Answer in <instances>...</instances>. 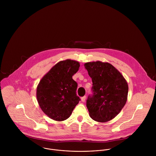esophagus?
Returning <instances> with one entry per match:
<instances>
[{
  "instance_id": "esophagus-1",
  "label": "esophagus",
  "mask_w": 156,
  "mask_h": 156,
  "mask_svg": "<svg viewBox=\"0 0 156 156\" xmlns=\"http://www.w3.org/2000/svg\"><path fill=\"white\" fill-rule=\"evenodd\" d=\"M81 99V101H82V102H84L85 100H86V96L82 97Z\"/></svg>"
}]
</instances>
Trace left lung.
Here are the masks:
<instances>
[{"instance_id": "8db88e82", "label": "left lung", "mask_w": 156, "mask_h": 156, "mask_svg": "<svg viewBox=\"0 0 156 156\" xmlns=\"http://www.w3.org/2000/svg\"><path fill=\"white\" fill-rule=\"evenodd\" d=\"M84 65L93 82V94L86 101L90 116L98 122L110 121L120 113L126 102L128 83L109 63L97 61Z\"/></svg>"}]
</instances>
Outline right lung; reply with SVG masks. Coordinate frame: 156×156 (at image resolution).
I'll use <instances>...</instances> for the list:
<instances>
[{
  "mask_svg": "<svg viewBox=\"0 0 156 156\" xmlns=\"http://www.w3.org/2000/svg\"><path fill=\"white\" fill-rule=\"evenodd\" d=\"M80 66L75 60L60 61L39 81L36 90L38 104L43 112L52 120L67 119L80 101L76 93L77 83L72 78Z\"/></svg>",
  "mask_w": 156,
  "mask_h": 156,
  "instance_id": "1",
  "label": "right lung"
}]
</instances>
